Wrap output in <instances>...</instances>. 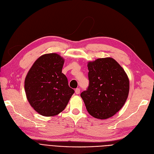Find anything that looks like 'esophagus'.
I'll list each match as a JSON object with an SVG mask.
<instances>
[{"label": "esophagus", "mask_w": 154, "mask_h": 154, "mask_svg": "<svg viewBox=\"0 0 154 154\" xmlns=\"http://www.w3.org/2000/svg\"><path fill=\"white\" fill-rule=\"evenodd\" d=\"M75 93L77 94V95H79V94L80 93V89H79V88H77V89H75Z\"/></svg>", "instance_id": "34e87169"}]
</instances>
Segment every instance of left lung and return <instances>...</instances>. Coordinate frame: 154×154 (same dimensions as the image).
I'll return each mask as SVG.
<instances>
[{
	"instance_id": "1",
	"label": "left lung",
	"mask_w": 154,
	"mask_h": 154,
	"mask_svg": "<svg viewBox=\"0 0 154 154\" xmlns=\"http://www.w3.org/2000/svg\"><path fill=\"white\" fill-rule=\"evenodd\" d=\"M90 83L81 97L93 117H112L125 104L129 93V79L123 68L112 57L88 63Z\"/></svg>"
}]
</instances>
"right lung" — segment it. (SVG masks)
Segmentation results:
<instances>
[{"instance_id": "obj_1", "label": "right lung", "mask_w": 154, "mask_h": 154, "mask_svg": "<svg viewBox=\"0 0 154 154\" xmlns=\"http://www.w3.org/2000/svg\"><path fill=\"white\" fill-rule=\"evenodd\" d=\"M64 59L56 53L38 57L25 79L27 99L39 115L54 116L62 112L74 93L62 73Z\"/></svg>"}]
</instances>
